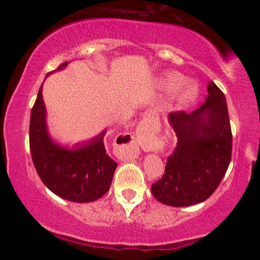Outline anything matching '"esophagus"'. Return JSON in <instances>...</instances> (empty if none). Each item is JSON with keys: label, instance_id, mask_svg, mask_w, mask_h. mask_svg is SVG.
Listing matches in <instances>:
<instances>
[{"label": "esophagus", "instance_id": "obj_1", "mask_svg": "<svg viewBox=\"0 0 260 260\" xmlns=\"http://www.w3.org/2000/svg\"><path fill=\"white\" fill-rule=\"evenodd\" d=\"M133 142H134V143H138V139H137V138H133Z\"/></svg>", "mask_w": 260, "mask_h": 260}]
</instances>
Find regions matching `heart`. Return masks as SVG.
Instances as JSON below:
<instances>
[{"label": "heart", "mask_w": 260, "mask_h": 260, "mask_svg": "<svg viewBox=\"0 0 260 260\" xmlns=\"http://www.w3.org/2000/svg\"><path fill=\"white\" fill-rule=\"evenodd\" d=\"M178 80H180V77L177 74H168L160 79V85L164 89H171L177 84ZM197 95H198V88L192 82H182L176 89V98L181 104L192 103Z\"/></svg>", "instance_id": "b5f03b06"}]
</instances>
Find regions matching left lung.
Segmentation results:
<instances>
[{
	"label": "left lung",
	"instance_id": "left-lung-1",
	"mask_svg": "<svg viewBox=\"0 0 260 260\" xmlns=\"http://www.w3.org/2000/svg\"><path fill=\"white\" fill-rule=\"evenodd\" d=\"M205 103L186 113H170L177 145L168 157L165 174L151 184L156 201L171 207H189L213 194L231 161L232 133L228 104L214 82Z\"/></svg>",
	"mask_w": 260,
	"mask_h": 260
}]
</instances>
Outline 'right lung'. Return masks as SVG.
<instances>
[{"instance_id":"obj_1","label":"right lung","mask_w":260,"mask_h":260,"mask_svg":"<svg viewBox=\"0 0 260 260\" xmlns=\"http://www.w3.org/2000/svg\"><path fill=\"white\" fill-rule=\"evenodd\" d=\"M67 62L57 70H62ZM43 85L38 92L30 113L29 144L31 159L39 177L51 192L66 201L94 202L111 186L117 162L106 154L105 131L76 149H66L52 142L46 128V110L43 100Z\"/></svg>"}]
</instances>
